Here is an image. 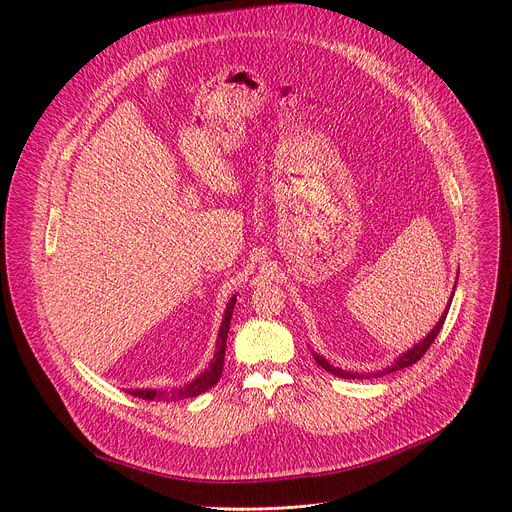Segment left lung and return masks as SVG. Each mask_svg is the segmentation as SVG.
I'll use <instances>...</instances> for the list:
<instances>
[{
  "mask_svg": "<svg viewBox=\"0 0 512 512\" xmlns=\"http://www.w3.org/2000/svg\"><path fill=\"white\" fill-rule=\"evenodd\" d=\"M456 283H458V279H456ZM454 291H456V285H454ZM454 291H452L450 302H448L444 314L440 316V320L435 322V326H433L417 344H413L409 350L401 352V354L395 358V362L391 364V367H387V369H383V371H377V373H350V371H342V369L334 367V364H330L324 356H320V354H316V352H312V356H314V360L320 364V367H322L324 371H328V373H332L334 377H340V379H373V377H383V375H387V373H393V371L411 367V364H415V362L425 354V350L431 346V342L435 340V336L440 334V330H442V326H444V320H446V316H448V310H450V306H452Z\"/></svg>",
  "mask_w": 512,
  "mask_h": 512,
  "instance_id": "left-lung-1",
  "label": "left lung"
}]
</instances>
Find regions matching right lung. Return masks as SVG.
<instances>
[{
	"mask_svg": "<svg viewBox=\"0 0 512 512\" xmlns=\"http://www.w3.org/2000/svg\"><path fill=\"white\" fill-rule=\"evenodd\" d=\"M235 302H237V294L229 300L227 304V310H225V316H223V322H221V328H218V336H216V352H214V358L210 360L208 369L202 371L196 379H192L188 385L184 387H176V389H170V391H156V389H133L129 391L133 397H139V399H148V401H154V399H162V401H182V399H192V397H198L200 393L208 391L210 387H214L218 383V379H221L223 375V367H225V350H227V336H229V328H231V318H233V308H235Z\"/></svg>",
	"mask_w": 512,
	"mask_h": 512,
	"instance_id": "obj_1",
	"label": "right lung"
}]
</instances>
